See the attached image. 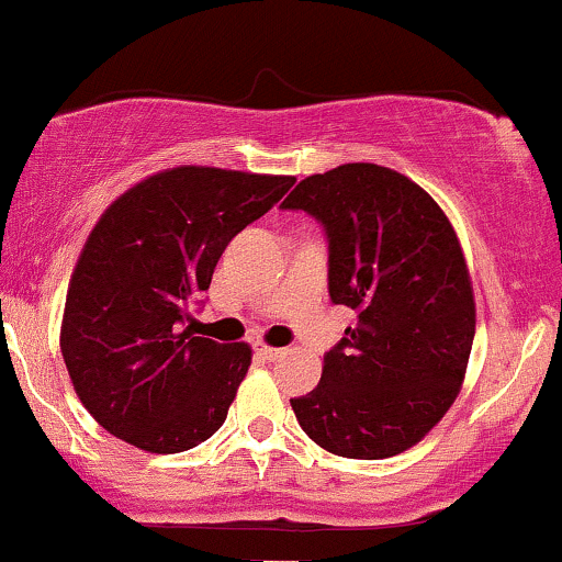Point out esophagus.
I'll return each instance as SVG.
<instances>
[{
	"instance_id": "34e87169",
	"label": "esophagus",
	"mask_w": 562,
	"mask_h": 562,
	"mask_svg": "<svg viewBox=\"0 0 562 562\" xmlns=\"http://www.w3.org/2000/svg\"><path fill=\"white\" fill-rule=\"evenodd\" d=\"M256 351L261 353L263 359H277L285 353V348H274V346H267V344H256Z\"/></svg>"
}]
</instances>
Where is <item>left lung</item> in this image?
Masks as SVG:
<instances>
[{
    "label": "left lung",
    "mask_w": 562,
    "mask_h": 562,
    "mask_svg": "<svg viewBox=\"0 0 562 562\" xmlns=\"http://www.w3.org/2000/svg\"><path fill=\"white\" fill-rule=\"evenodd\" d=\"M325 224L330 299L359 312L319 385L290 398L303 434L348 460H385L441 423L468 372L475 295L460 237L420 184L378 164L301 179L282 200Z\"/></svg>",
    "instance_id": "1"
}]
</instances>
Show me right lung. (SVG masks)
Instances as JSON below:
<instances>
[{"label": "right lung", "instance_id": "add662e5", "mask_svg": "<svg viewBox=\"0 0 562 562\" xmlns=\"http://www.w3.org/2000/svg\"><path fill=\"white\" fill-rule=\"evenodd\" d=\"M293 182L177 166L102 211L70 274L60 351L76 396L108 434L177 454L222 428L254 351L182 325L232 237Z\"/></svg>", "mask_w": 562, "mask_h": 562}]
</instances>
